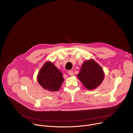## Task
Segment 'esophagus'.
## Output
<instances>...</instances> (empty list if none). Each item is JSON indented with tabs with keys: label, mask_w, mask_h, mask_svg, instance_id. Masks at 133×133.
<instances>
[{
	"label": "esophagus",
	"mask_w": 133,
	"mask_h": 133,
	"mask_svg": "<svg viewBox=\"0 0 133 133\" xmlns=\"http://www.w3.org/2000/svg\"><path fill=\"white\" fill-rule=\"evenodd\" d=\"M68 74L70 76H74V72L72 70H69L68 72Z\"/></svg>",
	"instance_id": "1"
}]
</instances>
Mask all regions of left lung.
<instances>
[{
    "label": "left lung",
    "instance_id": "8db88e82",
    "mask_svg": "<svg viewBox=\"0 0 133 133\" xmlns=\"http://www.w3.org/2000/svg\"><path fill=\"white\" fill-rule=\"evenodd\" d=\"M77 76L88 90H91L101 84L104 73L102 68L95 61L90 59L83 63Z\"/></svg>",
    "mask_w": 133,
    "mask_h": 133
}]
</instances>
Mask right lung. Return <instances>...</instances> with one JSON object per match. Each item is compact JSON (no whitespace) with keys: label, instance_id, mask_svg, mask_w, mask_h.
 Segmentation results:
<instances>
[{"label":"right lung","instance_id":"1","mask_svg":"<svg viewBox=\"0 0 133 133\" xmlns=\"http://www.w3.org/2000/svg\"><path fill=\"white\" fill-rule=\"evenodd\" d=\"M64 81L61 70L50 62L44 64L37 76V81L42 87L50 91L58 90Z\"/></svg>","mask_w":133,"mask_h":133}]
</instances>
